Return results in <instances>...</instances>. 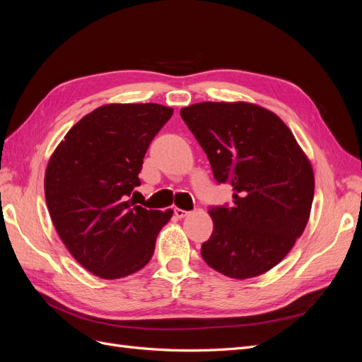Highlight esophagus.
<instances>
[{"label": "esophagus", "mask_w": 362, "mask_h": 362, "mask_svg": "<svg viewBox=\"0 0 362 362\" xmlns=\"http://www.w3.org/2000/svg\"><path fill=\"white\" fill-rule=\"evenodd\" d=\"M173 213H175V216H177L178 218H182V217H185L189 214V211H185V210H181V208H175L173 210Z\"/></svg>", "instance_id": "1"}]
</instances>
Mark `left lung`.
<instances>
[{"label":"left lung","instance_id":"left-lung-1","mask_svg":"<svg viewBox=\"0 0 362 362\" xmlns=\"http://www.w3.org/2000/svg\"><path fill=\"white\" fill-rule=\"evenodd\" d=\"M181 117L210 160L217 182L233 185L234 205L208 210L213 234L201 255L233 279L281 262L308 223L314 198L310 158L282 119L245 103H198Z\"/></svg>","mask_w":362,"mask_h":362}]
</instances>
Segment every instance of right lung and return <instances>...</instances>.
<instances>
[{
  "label": "right lung",
  "instance_id": "1",
  "mask_svg": "<svg viewBox=\"0 0 362 362\" xmlns=\"http://www.w3.org/2000/svg\"><path fill=\"white\" fill-rule=\"evenodd\" d=\"M173 108L105 104L78 120L54 149L45 198L71 255L93 275L119 279L144 269L172 210H146L128 196L140 185L148 146Z\"/></svg>",
  "mask_w": 362,
  "mask_h": 362
}]
</instances>
